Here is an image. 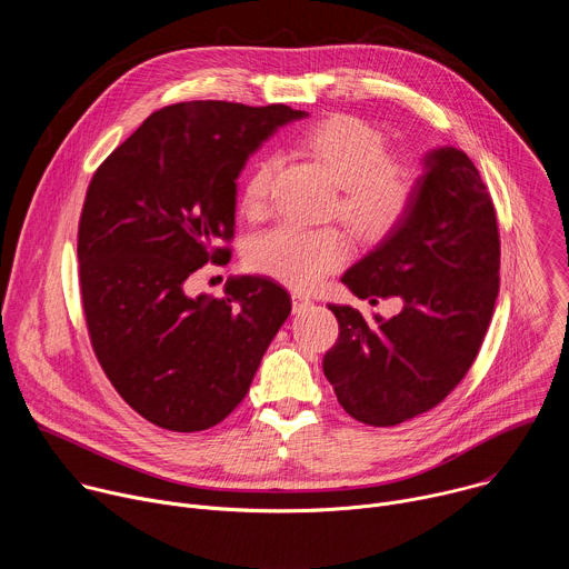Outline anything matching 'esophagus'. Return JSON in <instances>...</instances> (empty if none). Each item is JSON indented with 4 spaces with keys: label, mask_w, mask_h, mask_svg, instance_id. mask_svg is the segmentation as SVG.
Returning a JSON list of instances; mask_svg holds the SVG:
<instances>
[{
    "label": "esophagus",
    "mask_w": 569,
    "mask_h": 569,
    "mask_svg": "<svg viewBox=\"0 0 569 569\" xmlns=\"http://www.w3.org/2000/svg\"><path fill=\"white\" fill-rule=\"evenodd\" d=\"M308 306H312V299H310L306 292L295 290V292H292V310H295V312H301V310H306Z\"/></svg>",
    "instance_id": "esophagus-1"
}]
</instances>
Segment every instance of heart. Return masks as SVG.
<instances>
[{"mask_svg":"<svg viewBox=\"0 0 569 569\" xmlns=\"http://www.w3.org/2000/svg\"><path fill=\"white\" fill-rule=\"evenodd\" d=\"M301 146L340 184V216L365 240H378L410 213L417 198V173L408 161L387 157V141L371 123L336 114L310 126ZM277 157L266 154L242 187V211L261 218L268 211ZM351 238L340 227H301L283 222L257 236L248 259L252 268L295 288H312L345 266Z\"/></svg>","mask_w":569,"mask_h":569,"instance_id":"obj_1","label":"heart"}]
</instances>
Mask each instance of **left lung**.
I'll list each match as a JSON object with an SVG mask.
<instances>
[{
	"label": "left lung",
	"instance_id": "obj_1",
	"mask_svg": "<svg viewBox=\"0 0 569 569\" xmlns=\"http://www.w3.org/2000/svg\"><path fill=\"white\" fill-rule=\"evenodd\" d=\"M342 283L360 299L398 297L402 308L369 323L360 310L329 303L340 338L321 365L338 402L378 428L432 410L475 362L500 290L496 209L463 150L423 154L410 213Z\"/></svg>",
	"mask_w": 569,
	"mask_h": 569
}]
</instances>
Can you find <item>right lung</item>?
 Listing matches in <instances>:
<instances>
[{"label": "right lung", "instance_id": "1", "mask_svg": "<svg viewBox=\"0 0 569 569\" xmlns=\"http://www.w3.org/2000/svg\"><path fill=\"white\" fill-rule=\"evenodd\" d=\"M308 112L189 101L152 112L94 173L78 224L80 297L94 353L146 421L200 432L246 398L288 319L268 277H229L224 297L189 292L227 263L236 180L277 128Z\"/></svg>", "mask_w": 569, "mask_h": 569}]
</instances>
